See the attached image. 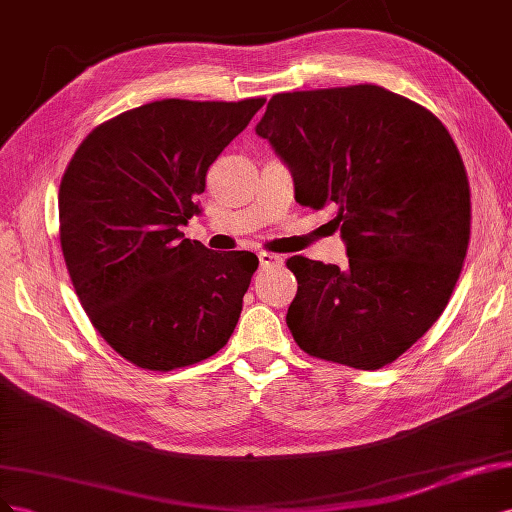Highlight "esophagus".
<instances>
[{
    "label": "esophagus",
    "instance_id": "obj_1",
    "mask_svg": "<svg viewBox=\"0 0 512 512\" xmlns=\"http://www.w3.org/2000/svg\"><path fill=\"white\" fill-rule=\"evenodd\" d=\"M259 261H261V266H264V268H281L285 264V259L281 255H272V253H266V251L259 253Z\"/></svg>",
    "mask_w": 512,
    "mask_h": 512
}]
</instances>
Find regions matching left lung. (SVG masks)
Returning <instances> with one entry per match:
<instances>
[{"label": "left lung", "mask_w": 512, "mask_h": 512, "mask_svg": "<svg viewBox=\"0 0 512 512\" xmlns=\"http://www.w3.org/2000/svg\"><path fill=\"white\" fill-rule=\"evenodd\" d=\"M255 133L300 206L337 210L347 264L287 259V326L306 354L375 371L442 315L470 242L463 160L431 111L377 85L270 98Z\"/></svg>", "instance_id": "1"}]
</instances>
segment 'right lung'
<instances>
[{
	"instance_id": "add662e5",
	"label": "right lung",
	"mask_w": 512,
	"mask_h": 512,
	"mask_svg": "<svg viewBox=\"0 0 512 512\" xmlns=\"http://www.w3.org/2000/svg\"><path fill=\"white\" fill-rule=\"evenodd\" d=\"M266 98H167L94 128L60 184L66 268L94 328L141 369L210 358L236 328L259 259L184 238L206 173Z\"/></svg>"
}]
</instances>
